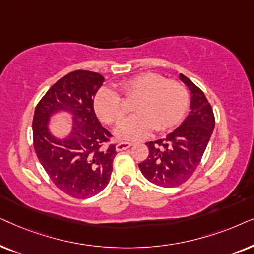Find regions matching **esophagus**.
<instances>
[{"mask_svg": "<svg viewBox=\"0 0 254 254\" xmlns=\"http://www.w3.org/2000/svg\"><path fill=\"white\" fill-rule=\"evenodd\" d=\"M131 146H132V144L131 143H127V141H120V143H117L116 145V151L121 152V151L127 150V148Z\"/></svg>", "mask_w": 254, "mask_h": 254, "instance_id": "34e87169", "label": "esophagus"}]
</instances>
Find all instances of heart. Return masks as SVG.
Segmentation results:
<instances>
[{
  "label": "heart",
  "instance_id": "obj_1",
  "mask_svg": "<svg viewBox=\"0 0 254 254\" xmlns=\"http://www.w3.org/2000/svg\"><path fill=\"white\" fill-rule=\"evenodd\" d=\"M121 92L127 99H134L132 109L136 114L121 122L116 134L123 139L145 138L154 129L166 131L177 125L188 109L189 96L186 87L175 80H166L157 73H143L120 84ZM97 116L108 124L117 123L125 114L123 100L110 87H101L93 100Z\"/></svg>",
  "mask_w": 254,
  "mask_h": 254
}]
</instances>
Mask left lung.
I'll list each match as a JSON object with an SVG mask.
<instances>
[{
	"label": "left lung",
	"mask_w": 254,
	"mask_h": 254,
	"mask_svg": "<svg viewBox=\"0 0 254 254\" xmlns=\"http://www.w3.org/2000/svg\"><path fill=\"white\" fill-rule=\"evenodd\" d=\"M180 80L190 90V111L180 127L162 139L146 143L148 157L138 166L159 187L180 186L200 165L215 127V116L204 93L184 74Z\"/></svg>",
	"instance_id": "left-lung-1"
}]
</instances>
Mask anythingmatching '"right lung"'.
<instances>
[{"mask_svg": "<svg viewBox=\"0 0 254 254\" xmlns=\"http://www.w3.org/2000/svg\"><path fill=\"white\" fill-rule=\"evenodd\" d=\"M104 77L89 70H74L57 81L37 104L32 122L33 147L40 164L60 190L75 198H88L109 184L115 144L106 145L111 133L101 125L93 100ZM73 116L68 136L60 140L49 132L53 113Z\"/></svg>", "mask_w": 254, "mask_h": 254, "instance_id": "right-lung-1", "label": "right lung"}]
</instances>
